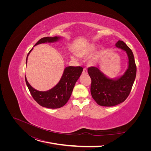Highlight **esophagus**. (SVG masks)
I'll list each match as a JSON object with an SVG mask.
<instances>
[{
  "instance_id": "1",
  "label": "esophagus",
  "mask_w": 151,
  "mask_h": 151,
  "mask_svg": "<svg viewBox=\"0 0 151 151\" xmlns=\"http://www.w3.org/2000/svg\"><path fill=\"white\" fill-rule=\"evenodd\" d=\"M83 73L84 74H86L87 73H88V70H87V68H84L83 69Z\"/></svg>"
}]
</instances>
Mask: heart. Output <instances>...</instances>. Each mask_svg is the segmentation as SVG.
Here are the masks:
<instances>
[{"label":"heart","mask_w":151,"mask_h":151,"mask_svg":"<svg viewBox=\"0 0 151 151\" xmlns=\"http://www.w3.org/2000/svg\"><path fill=\"white\" fill-rule=\"evenodd\" d=\"M99 47V45L95 44V43H91L88 45H87L84 48H82L78 51V55L80 57L82 58H86L89 57L91 55H92L95 51L97 50ZM77 56L75 55H73L72 58L73 59H76Z\"/></svg>","instance_id":"b5f03b06"}]
</instances>
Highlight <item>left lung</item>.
<instances>
[{"label":"left lung","instance_id":"1","mask_svg":"<svg viewBox=\"0 0 151 151\" xmlns=\"http://www.w3.org/2000/svg\"><path fill=\"white\" fill-rule=\"evenodd\" d=\"M116 46L125 51L129 58L128 68L122 76L110 79L101 72L99 67L88 69L92 81V97L98 105L103 106H113L124 101L129 96L136 78L137 66L132 51L123 41L119 40Z\"/></svg>","mask_w":151,"mask_h":151}]
</instances>
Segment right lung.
Masks as SVG:
<instances>
[{
	"instance_id": "1",
	"label": "right lung",
	"mask_w": 151,
	"mask_h": 151,
	"mask_svg": "<svg viewBox=\"0 0 151 151\" xmlns=\"http://www.w3.org/2000/svg\"><path fill=\"white\" fill-rule=\"evenodd\" d=\"M60 38L59 37H47L41 38L34 46L45 43H53L57 42ZM32 48L29 52L26 58V64L28 55ZM83 70L81 67H66L59 82L51 89L47 91H38L32 87L25 77L26 83L28 89L34 99L42 106L47 108H59L64 106L69 100L72 93L75 84L80 78Z\"/></svg>"
}]
</instances>
